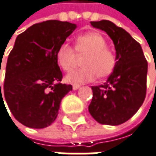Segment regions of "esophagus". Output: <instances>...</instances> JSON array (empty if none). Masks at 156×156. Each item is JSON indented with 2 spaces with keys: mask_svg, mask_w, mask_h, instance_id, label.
Wrapping results in <instances>:
<instances>
[{
  "mask_svg": "<svg viewBox=\"0 0 156 156\" xmlns=\"http://www.w3.org/2000/svg\"><path fill=\"white\" fill-rule=\"evenodd\" d=\"M72 87H73V90H77V89H78L80 87H79V85H73Z\"/></svg>",
  "mask_w": 156,
  "mask_h": 156,
  "instance_id": "34e87169",
  "label": "esophagus"
}]
</instances>
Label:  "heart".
Returning <instances> with one entry per match:
<instances>
[{
	"instance_id": "1",
	"label": "heart",
	"mask_w": 156,
	"mask_h": 156,
	"mask_svg": "<svg viewBox=\"0 0 156 156\" xmlns=\"http://www.w3.org/2000/svg\"><path fill=\"white\" fill-rule=\"evenodd\" d=\"M76 51L78 54H87L80 69L72 70L66 76L69 83L80 85L93 81L96 76L106 78L116 66V56L107 48L105 37L97 32H88L80 35L76 39ZM75 49L68 43L62 44L56 51V60L59 66L69 71L72 69L76 58Z\"/></svg>"
}]
</instances>
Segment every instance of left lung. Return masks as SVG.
I'll list each match as a JSON object with an SVG mask.
<instances>
[{
    "mask_svg": "<svg viewBox=\"0 0 156 156\" xmlns=\"http://www.w3.org/2000/svg\"><path fill=\"white\" fill-rule=\"evenodd\" d=\"M105 31L116 51V66L106 82L92 87L88 111L97 122L116 126L129 120L144 103L147 93V62L141 45L126 30L109 20L92 21Z\"/></svg>",
    "mask_w": 156,
    "mask_h": 156,
    "instance_id": "left-lung-1",
    "label": "left lung"
}]
</instances>
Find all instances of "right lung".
Returning a JSON list of instances; mask_svg holds the SVG:
<instances>
[{"label": "right lung", "mask_w": 156, "mask_h": 156, "mask_svg": "<svg viewBox=\"0 0 156 156\" xmlns=\"http://www.w3.org/2000/svg\"><path fill=\"white\" fill-rule=\"evenodd\" d=\"M76 28L69 22L47 20L17 36L8 57L3 92L9 111L26 127L50 126L57 118L62 98L72 90L71 85L61 83L56 51Z\"/></svg>", "instance_id": "obj_1"}]
</instances>
